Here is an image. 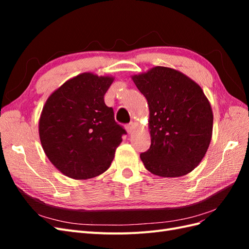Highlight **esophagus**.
Returning a JSON list of instances; mask_svg holds the SVG:
<instances>
[{
	"instance_id": "1",
	"label": "esophagus",
	"mask_w": 249,
	"mask_h": 249,
	"mask_svg": "<svg viewBox=\"0 0 249 249\" xmlns=\"http://www.w3.org/2000/svg\"><path fill=\"white\" fill-rule=\"evenodd\" d=\"M125 129L127 131V133L129 134H133L135 132V124L134 123H131L129 124L125 125Z\"/></svg>"
}]
</instances>
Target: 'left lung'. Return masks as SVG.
<instances>
[{"mask_svg": "<svg viewBox=\"0 0 249 249\" xmlns=\"http://www.w3.org/2000/svg\"><path fill=\"white\" fill-rule=\"evenodd\" d=\"M132 80L149 109L152 143L141 161L156 176H186L198 166L212 139L209 100L196 82L170 67L155 66Z\"/></svg>", "mask_w": 249, "mask_h": 249, "instance_id": "8db88e82", "label": "left lung"}]
</instances>
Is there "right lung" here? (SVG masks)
<instances>
[{
    "label": "right lung",
    "instance_id": "add662e5",
    "mask_svg": "<svg viewBox=\"0 0 249 249\" xmlns=\"http://www.w3.org/2000/svg\"><path fill=\"white\" fill-rule=\"evenodd\" d=\"M112 76L83 72L53 92L42 108L38 132L51 163L74 179L95 178L106 171L125 130L115 123L104 96Z\"/></svg>",
    "mask_w": 249,
    "mask_h": 249
}]
</instances>
